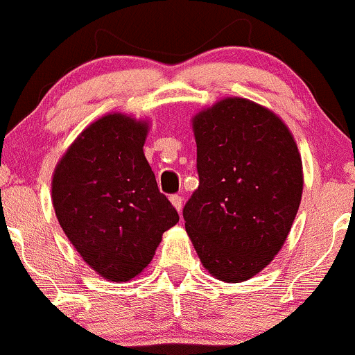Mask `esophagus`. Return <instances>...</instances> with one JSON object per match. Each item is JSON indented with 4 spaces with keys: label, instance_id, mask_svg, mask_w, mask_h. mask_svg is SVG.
I'll use <instances>...</instances> for the list:
<instances>
[{
    "label": "esophagus",
    "instance_id": "1",
    "mask_svg": "<svg viewBox=\"0 0 355 355\" xmlns=\"http://www.w3.org/2000/svg\"><path fill=\"white\" fill-rule=\"evenodd\" d=\"M170 202H172V205H173L175 209H177L178 211L182 210V207H183V198L180 197V195H172V197H170Z\"/></svg>",
    "mask_w": 355,
    "mask_h": 355
}]
</instances>
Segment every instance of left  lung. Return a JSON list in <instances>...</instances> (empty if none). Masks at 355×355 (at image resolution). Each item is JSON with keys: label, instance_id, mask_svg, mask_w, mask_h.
Masks as SVG:
<instances>
[{"label": "left lung", "instance_id": "8db88e82", "mask_svg": "<svg viewBox=\"0 0 355 355\" xmlns=\"http://www.w3.org/2000/svg\"><path fill=\"white\" fill-rule=\"evenodd\" d=\"M198 189L183 207L203 267L223 282L259 274L282 248L302 198V160L275 113L220 100L191 120Z\"/></svg>", "mask_w": 355, "mask_h": 355}]
</instances>
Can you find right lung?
Segmentation results:
<instances>
[{
  "instance_id": "add662e5",
  "label": "right lung",
  "mask_w": 355,
  "mask_h": 355,
  "mask_svg": "<svg viewBox=\"0 0 355 355\" xmlns=\"http://www.w3.org/2000/svg\"><path fill=\"white\" fill-rule=\"evenodd\" d=\"M148 125L110 113L80 133L56 165L51 198L61 229L85 262L113 282L152 262L178 214L158 190L144 145Z\"/></svg>"
}]
</instances>
